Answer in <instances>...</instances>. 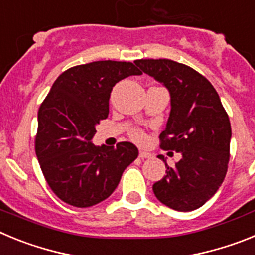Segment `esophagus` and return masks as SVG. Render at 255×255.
I'll return each mask as SVG.
<instances>
[{"mask_svg": "<svg viewBox=\"0 0 255 255\" xmlns=\"http://www.w3.org/2000/svg\"><path fill=\"white\" fill-rule=\"evenodd\" d=\"M139 157L140 158H152V153L147 152V150H140L139 152Z\"/></svg>", "mask_w": 255, "mask_h": 255, "instance_id": "34e87169", "label": "esophagus"}]
</instances>
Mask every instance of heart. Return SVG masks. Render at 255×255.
Listing matches in <instances>:
<instances>
[{"label":"heart","instance_id":"heart-1","mask_svg":"<svg viewBox=\"0 0 255 255\" xmlns=\"http://www.w3.org/2000/svg\"><path fill=\"white\" fill-rule=\"evenodd\" d=\"M135 138H136V139H143V135H141L140 132H136V134H135Z\"/></svg>","mask_w":255,"mask_h":255}]
</instances>
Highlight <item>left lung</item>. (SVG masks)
Here are the masks:
<instances>
[{
    "label": "left lung",
    "instance_id": "left-lung-1",
    "mask_svg": "<svg viewBox=\"0 0 255 255\" xmlns=\"http://www.w3.org/2000/svg\"><path fill=\"white\" fill-rule=\"evenodd\" d=\"M143 73L170 93L171 111L161 147L176 150L180 161L153 184L155 198L175 211L203 206L224 182L230 159L231 125L213 85L194 69L172 60H138Z\"/></svg>",
    "mask_w": 255,
    "mask_h": 255
}]
</instances>
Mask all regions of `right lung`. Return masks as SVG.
Masks as SVG:
<instances>
[{
  "mask_svg": "<svg viewBox=\"0 0 255 255\" xmlns=\"http://www.w3.org/2000/svg\"><path fill=\"white\" fill-rule=\"evenodd\" d=\"M141 75L131 62L94 61L61 74L38 111L35 153L52 191L65 203L87 208L114 193L125 168L138 157L130 141L116 147L92 143L108 116L116 83Z\"/></svg>",
  "mask_w": 255,
  "mask_h": 255,
  "instance_id": "right-lung-1",
  "label": "right lung"
}]
</instances>
